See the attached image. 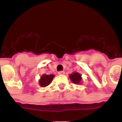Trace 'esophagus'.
Masks as SVG:
<instances>
[{"label": "esophagus", "instance_id": "esophagus-1", "mask_svg": "<svg viewBox=\"0 0 122 122\" xmlns=\"http://www.w3.org/2000/svg\"><path fill=\"white\" fill-rule=\"evenodd\" d=\"M58 74L59 75H64L65 74V72L63 71H59L58 73Z\"/></svg>", "mask_w": 122, "mask_h": 122}]
</instances>
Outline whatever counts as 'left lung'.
Wrapping results in <instances>:
<instances>
[{"instance_id":"obj_1","label":"left lung","mask_w":122,"mask_h":122,"mask_svg":"<svg viewBox=\"0 0 122 122\" xmlns=\"http://www.w3.org/2000/svg\"><path fill=\"white\" fill-rule=\"evenodd\" d=\"M70 78L72 81V83L74 84H79L81 81L82 78L81 77V74L78 72H73L72 74H70Z\"/></svg>"}]
</instances>
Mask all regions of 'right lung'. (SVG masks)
Instances as JSON below:
<instances>
[{
  "mask_svg": "<svg viewBox=\"0 0 122 122\" xmlns=\"http://www.w3.org/2000/svg\"><path fill=\"white\" fill-rule=\"evenodd\" d=\"M54 77V76L52 74H44L41 77V80H39V84H40V86L41 87H46V86H48L51 83Z\"/></svg>",
  "mask_w": 122,
  "mask_h": 122,
  "instance_id": "right-lung-1",
  "label": "right lung"
}]
</instances>
